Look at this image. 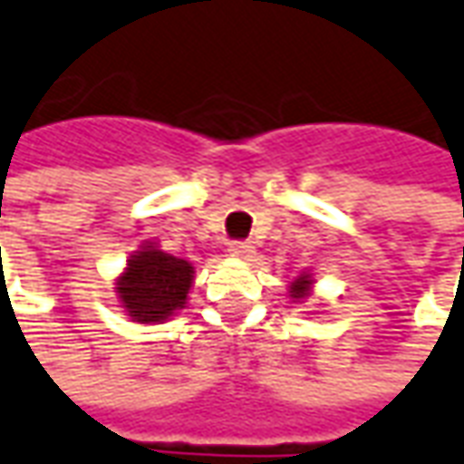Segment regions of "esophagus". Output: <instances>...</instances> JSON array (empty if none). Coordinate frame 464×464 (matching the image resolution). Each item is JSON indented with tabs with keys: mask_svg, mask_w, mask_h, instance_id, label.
Masks as SVG:
<instances>
[{
	"mask_svg": "<svg viewBox=\"0 0 464 464\" xmlns=\"http://www.w3.org/2000/svg\"><path fill=\"white\" fill-rule=\"evenodd\" d=\"M254 254V246L246 244V241H233L231 246H228V256L233 258H248Z\"/></svg>",
	"mask_w": 464,
	"mask_h": 464,
	"instance_id": "34e87169",
	"label": "esophagus"
}]
</instances>
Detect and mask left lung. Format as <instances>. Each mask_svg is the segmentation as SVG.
Returning a JSON list of instances; mask_svg holds the SVG:
<instances>
[{
    "label": "left lung",
    "instance_id": "obj_1",
    "mask_svg": "<svg viewBox=\"0 0 464 464\" xmlns=\"http://www.w3.org/2000/svg\"><path fill=\"white\" fill-rule=\"evenodd\" d=\"M312 285H314L312 274L302 272L297 279H295V282L289 285V297L295 299V302H302V299H307L312 295Z\"/></svg>",
    "mask_w": 464,
    "mask_h": 464
}]
</instances>
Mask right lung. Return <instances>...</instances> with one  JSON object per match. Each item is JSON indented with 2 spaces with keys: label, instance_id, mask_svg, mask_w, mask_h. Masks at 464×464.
I'll use <instances>...</instances> for the list:
<instances>
[{
  "label": "right lung",
  "instance_id": "right-lung-1",
  "mask_svg": "<svg viewBox=\"0 0 464 464\" xmlns=\"http://www.w3.org/2000/svg\"><path fill=\"white\" fill-rule=\"evenodd\" d=\"M195 266L185 258L172 256L147 241L126 258L124 272L116 279L119 307L141 324H157L185 310Z\"/></svg>",
  "mask_w": 464,
  "mask_h": 464
}]
</instances>
